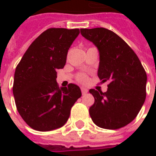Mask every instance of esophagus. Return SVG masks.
Segmentation results:
<instances>
[{
  "mask_svg": "<svg viewBox=\"0 0 156 156\" xmlns=\"http://www.w3.org/2000/svg\"><path fill=\"white\" fill-rule=\"evenodd\" d=\"M81 91H82V94H88V89H87V88H81Z\"/></svg>",
  "mask_w": 156,
  "mask_h": 156,
  "instance_id": "esophagus-1",
  "label": "esophagus"
}]
</instances>
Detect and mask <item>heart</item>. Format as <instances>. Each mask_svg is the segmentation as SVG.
I'll return each mask as SVG.
<instances>
[{
	"mask_svg": "<svg viewBox=\"0 0 156 156\" xmlns=\"http://www.w3.org/2000/svg\"><path fill=\"white\" fill-rule=\"evenodd\" d=\"M78 80L81 83H86L88 81V78L85 74H79L78 76Z\"/></svg>",
	"mask_w": 156,
	"mask_h": 156,
	"instance_id": "heart-1",
	"label": "heart"
}]
</instances>
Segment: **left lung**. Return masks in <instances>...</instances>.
<instances>
[{"label": "left lung", "mask_w": 156, "mask_h": 156, "mask_svg": "<svg viewBox=\"0 0 156 156\" xmlns=\"http://www.w3.org/2000/svg\"><path fill=\"white\" fill-rule=\"evenodd\" d=\"M82 36L92 41L99 52L98 76L109 81L103 93L90 89L94 104L89 115L97 126L117 129L137 116L146 97L147 76L140 59L125 41L103 27L80 29Z\"/></svg>", "instance_id": "obj_1"}]
</instances>
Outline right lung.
Instances as JSON below:
<instances>
[{
	"mask_svg": "<svg viewBox=\"0 0 156 156\" xmlns=\"http://www.w3.org/2000/svg\"><path fill=\"white\" fill-rule=\"evenodd\" d=\"M79 29L49 28L30 45L16 68L13 95L17 111L38 131L61 128L75 102L82 96L78 85L59 88L57 70L64 68Z\"/></svg>",
	"mask_w": 156,
	"mask_h": 156,
	"instance_id": "add662e5",
	"label": "right lung"
}]
</instances>
